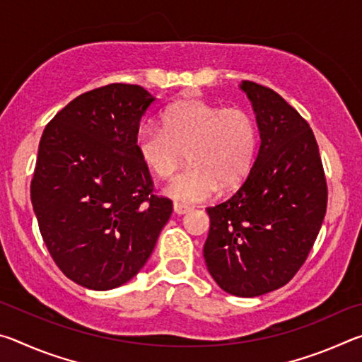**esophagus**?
<instances>
[{
  "mask_svg": "<svg viewBox=\"0 0 362 362\" xmlns=\"http://www.w3.org/2000/svg\"><path fill=\"white\" fill-rule=\"evenodd\" d=\"M189 211H192V207L183 206V204H180V203H174V212L177 214V216H183V214H187V212H189Z\"/></svg>",
  "mask_w": 362,
  "mask_h": 362,
  "instance_id": "34e87169",
  "label": "esophagus"
}]
</instances>
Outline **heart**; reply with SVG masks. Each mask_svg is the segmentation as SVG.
<instances>
[{
	"label": "heart",
	"instance_id": "obj_1",
	"mask_svg": "<svg viewBox=\"0 0 362 362\" xmlns=\"http://www.w3.org/2000/svg\"><path fill=\"white\" fill-rule=\"evenodd\" d=\"M144 166L158 179H169L164 194L180 203H199L246 179L259 150L254 116L238 107L220 108L199 97H187L161 113V127L144 124L136 134Z\"/></svg>",
	"mask_w": 362,
	"mask_h": 362
}]
</instances>
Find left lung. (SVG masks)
Masks as SVG:
<instances>
[{
	"mask_svg": "<svg viewBox=\"0 0 362 362\" xmlns=\"http://www.w3.org/2000/svg\"><path fill=\"white\" fill-rule=\"evenodd\" d=\"M260 148L241 188L214 207L204 260L236 297H259L289 283L308 257L327 207L326 177L308 122L273 89L243 81Z\"/></svg>",
	"mask_w": 362,
	"mask_h": 362,
	"instance_id": "1",
	"label": "left lung"
}]
</instances>
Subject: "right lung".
Masks as SVG:
<instances>
[{"mask_svg": "<svg viewBox=\"0 0 362 362\" xmlns=\"http://www.w3.org/2000/svg\"><path fill=\"white\" fill-rule=\"evenodd\" d=\"M153 102L136 84L103 86L60 110L40 140L30 192L41 236L65 276L88 289L136 276L173 214L136 150Z\"/></svg>", "mask_w": 362, "mask_h": 362, "instance_id": "right-lung-1", "label": "right lung"}]
</instances>
